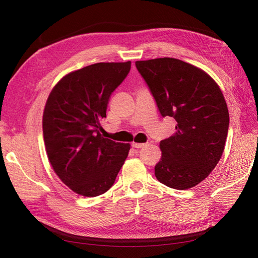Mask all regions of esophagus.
<instances>
[{
    "label": "esophagus",
    "instance_id": "34e87169",
    "mask_svg": "<svg viewBox=\"0 0 258 258\" xmlns=\"http://www.w3.org/2000/svg\"><path fill=\"white\" fill-rule=\"evenodd\" d=\"M143 146H145L144 143H136V142L132 143V147H135V148H141Z\"/></svg>",
    "mask_w": 258,
    "mask_h": 258
}]
</instances>
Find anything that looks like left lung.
<instances>
[{
	"mask_svg": "<svg viewBox=\"0 0 258 258\" xmlns=\"http://www.w3.org/2000/svg\"><path fill=\"white\" fill-rule=\"evenodd\" d=\"M162 117H173L175 134L160 141L158 181L188 189L212 172L224 152L229 113L214 80L201 69L174 58L137 61Z\"/></svg>",
	"mask_w": 258,
	"mask_h": 258,
	"instance_id": "8db88e82",
	"label": "left lung"
}]
</instances>
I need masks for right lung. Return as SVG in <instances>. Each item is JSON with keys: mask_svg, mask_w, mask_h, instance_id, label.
<instances>
[{"mask_svg": "<svg viewBox=\"0 0 258 258\" xmlns=\"http://www.w3.org/2000/svg\"><path fill=\"white\" fill-rule=\"evenodd\" d=\"M131 62H100L69 73L52 88L43 114L46 152L54 172L85 197L113 186L130 144L101 135L112 92L126 79Z\"/></svg>", "mask_w": 258, "mask_h": 258, "instance_id": "add662e5", "label": "right lung"}]
</instances>
